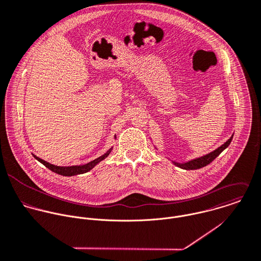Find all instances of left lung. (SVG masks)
Returning <instances> with one entry per match:
<instances>
[{
  "instance_id": "8db88e82",
  "label": "left lung",
  "mask_w": 261,
  "mask_h": 261,
  "mask_svg": "<svg viewBox=\"0 0 261 261\" xmlns=\"http://www.w3.org/2000/svg\"><path fill=\"white\" fill-rule=\"evenodd\" d=\"M233 136H234V135H232V136L230 137V139H228V140H227L223 145H221L219 148H217L216 150H214V151H212V152H210V153H207V154H205V155H203V156H200V158L191 160V161H189V162H187V163H183V164L177 163V162H173V164H174L175 166L181 168V169H184V170H197V169L203 168V167L210 165L217 156H219V155L221 154V152H222L223 150H225V149L230 145V143H231V141H232V139H233Z\"/></svg>"
}]
</instances>
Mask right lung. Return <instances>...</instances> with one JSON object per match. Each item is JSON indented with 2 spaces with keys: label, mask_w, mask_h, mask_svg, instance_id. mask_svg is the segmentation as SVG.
Segmentation results:
<instances>
[{
  "label": "right lung",
  "mask_w": 261,
  "mask_h": 261,
  "mask_svg": "<svg viewBox=\"0 0 261 261\" xmlns=\"http://www.w3.org/2000/svg\"><path fill=\"white\" fill-rule=\"evenodd\" d=\"M116 138V137H115ZM113 147H111L105 154L100 155L99 158L85 164V165H81V166H71V167H59V166H55V165H51L39 158H37L36 155L33 154L34 159L37 160L39 163H41L43 166H45L47 169H49L50 171H53L54 173H57L59 175H62V176H67V177H70V176H75V175H80V174H84V173H87L89 172L91 169H93L99 162H101L102 160H105L112 151Z\"/></svg>",
  "instance_id": "right-lung-1"
}]
</instances>
